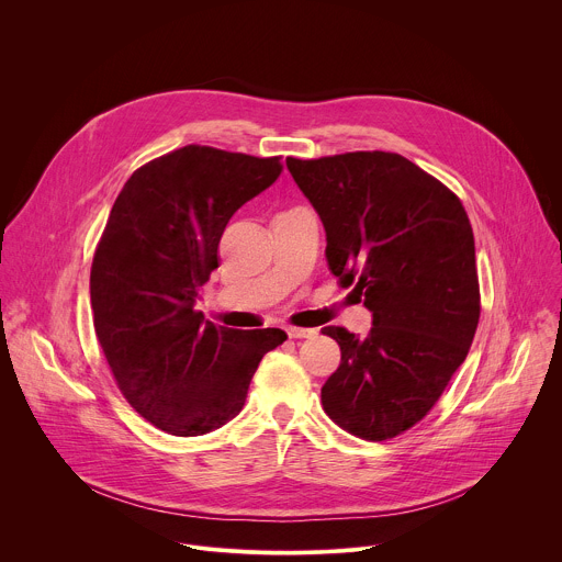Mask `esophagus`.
<instances>
[{"mask_svg": "<svg viewBox=\"0 0 562 562\" xmlns=\"http://www.w3.org/2000/svg\"><path fill=\"white\" fill-rule=\"evenodd\" d=\"M286 333H289V337H293V339H304V337L317 335L315 328H297V326H289Z\"/></svg>", "mask_w": 562, "mask_h": 562, "instance_id": "1", "label": "esophagus"}]
</instances>
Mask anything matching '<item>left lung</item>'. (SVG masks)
<instances>
[{
	"label": "left lung",
	"mask_w": 562,
	"mask_h": 562,
	"mask_svg": "<svg viewBox=\"0 0 562 562\" xmlns=\"http://www.w3.org/2000/svg\"><path fill=\"white\" fill-rule=\"evenodd\" d=\"M286 167L326 232V258L372 313L366 337L322 328L341 361L326 415L366 441L422 422L463 363L479 324L474 234L461 201L408 158L348 151Z\"/></svg>",
	"instance_id": "8db88e82"
}]
</instances>
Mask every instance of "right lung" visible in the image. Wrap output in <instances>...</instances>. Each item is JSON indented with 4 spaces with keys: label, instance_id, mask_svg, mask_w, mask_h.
<instances>
[{
    "label": "right lung",
    "instance_id": "right-lung-1",
    "mask_svg": "<svg viewBox=\"0 0 562 562\" xmlns=\"http://www.w3.org/2000/svg\"><path fill=\"white\" fill-rule=\"evenodd\" d=\"M282 162L184 145L136 169L110 212L90 271L94 330L132 408L176 437H199L245 406L280 328L236 330L196 311L232 216Z\"/></svg>",
    "mask_w": 562,
    "mask_h": 562
}]
</instances>
